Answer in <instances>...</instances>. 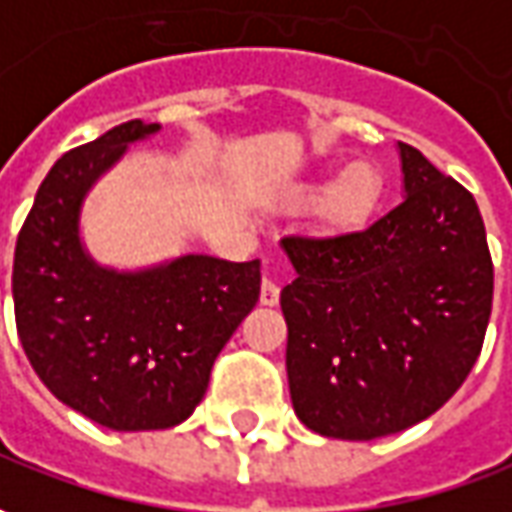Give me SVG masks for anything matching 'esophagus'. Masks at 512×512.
Segmentation results:
<instances>
[{
  "label": "esophagus",
  "instance_id": "1",
  "mask_svg": "<svg viewBox=\"0 0 512 512\" xmlns=\"http://www.w3.org/2000/svg\"><path fill=\"white\" fill-rule=\"evenodd\" d=\"M278 295H281V290H278L276 281L264 278V281H262V295H259V301H262L264 306H276Z\"/></svg>",
  "mask_w": 512,
  "mask_h": 512
}]
</instances>
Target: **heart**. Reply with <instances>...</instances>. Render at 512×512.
<instances>
[{
    "mask_svg": "<svg viewBox=\"0 0 512 512\" xmlns=\"http://www.w3.org/2000/svg\"><path fill=\"white\" fill-rule=\"evenodd\" d=\"M329 189L326 195V206L334 214L340 217H351L368 206L370 200L379 192V175L376 169L368 167V164H351L348 169H343V175L337 181L326 186V183H315L312 192H323Z\"/></svg>",
    "mask_w": 512,
    "mask_h": 512,
    "instance_id": "b5f03b06",
    "label": "heart"
}]
</instances>
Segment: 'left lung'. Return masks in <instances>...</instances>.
<instances>
[{
  "instance_id": "1",
  "label": "left lung",
  "mask_w": 512,
  "mask_h": 512,
  "mask_svg": "<svg viewBox=\"0 0 512 512\" xmlns=\"http://www.w3.org/2000/svg\"><path fill=\"white\" fill-rule=\"evenodd\" d=\"M404 200L365 228L281 239L295 415L317 435L373 440L449 401L482 351L493 262L474 195L398 142Z\"/></svg>"
}]
</instances>
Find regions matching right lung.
<instances>
[{"instance_id":"1","label":"right lung","mask_w":512,"mask_h":512,"mask_svg":"<svg viewBox=\"0 0 512 512\" xmlns=\"http://www.w3.org/2000/svg\"><path fill=\"white\" fill-rule=\"evenodd\" d=\"M161 125L130 119L55 161L13 256L24 354L66 407L116 432L186 421L211 365L259 301V259L181 256L139 273L100 267L80 242L83 197L128 144Z\"/></svg>"}]
</instances>
